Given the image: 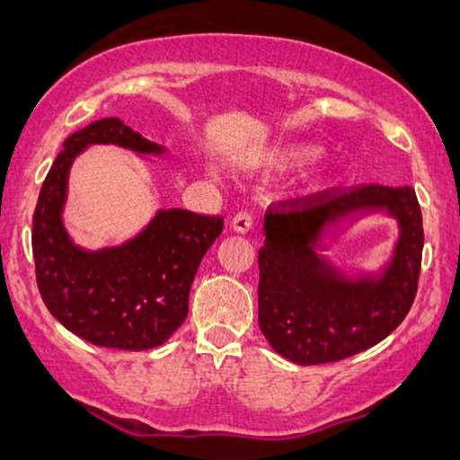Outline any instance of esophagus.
<instances>
[{"label": "esophagus", "instance_id": "34e87169", "mask_svg": "<svg viewBox=\"0 0 460 460\" xmlns=\"http://www.w3.org/2000/svg\"><path fill=\"white\" fill-rule=\"evenodd\" d=\"M253 224H255L253 211H247V209L238 211L234 219H232V228H234L236 232H249L251 228H253Z\"/></svg>", "mask_w": 460, "mask_h": 460}]
</instances>
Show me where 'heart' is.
I'll list each match as a JSON object with an SVG mask.
<instances>
[{
    "mask_svg": "<svg viewBox=\"0 0 460 460\" xmlns=\"http://www.w3.org/2000/svg\"><path fill=\"white\" fill-rule=\"evenodd\" d=\"M318 156V150L312 146H291L272 155L276 163H288V165H301V163L314 161Z\"/></svg>",
    "mask_w": 460,
    "mask_h": 460,
    "instance_id": "1",
    "label": "heart"
}]
</instances>
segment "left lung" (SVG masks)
Masks as SVG:
<instances>
[{
    "label": "left lung",
    "instance_id": "obj_1",
    "mask_svg": "<svg viewBox=\"0 0 460 460\" xmlns=\"http://www.w3.org/2000/svg\"><path fill=\"white\" fill-rule=\"evenodd\" d=\"M360 206H385L402 228L393 266L379 283L345 281L311 249L326 221ZM423 241V216L411 186H335L272 203L260 249L261 332L280 356L304 367L373 348L411 312Z\"/></svg>",
    "mask_w": 460,
    "mask_h": 460
}]
</instances>
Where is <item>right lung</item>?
<instances>
[{"label":"right lung","instance_id":"add662e5","mask_svg":"<svg viewBox=\"0 0 460 460\" xmlns=\"http://www.w3.org/2000/svg\"><path fill=\"white\" fill-rule=\"evenodd\" d=\"M87 144H119L161 153L159 144L106 117L66 137L43 180L33 213L35 279L43 304L75 335L100 348L142 351L165 343L186 320L194 274L222 216L161 211L134 241L117 249L81 251L68 241L60 211L68 167Z\"/></svg>","mask_w":460,"mask_h":460}]
</instances>
